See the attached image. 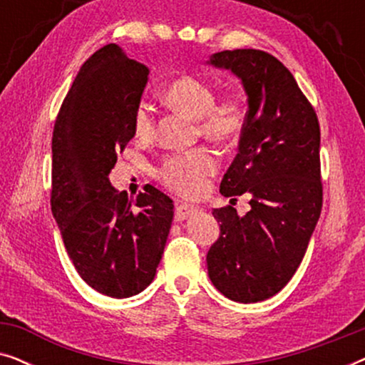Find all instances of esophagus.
<instances>
[{"instance_id": "esophagus-1", "label": "esophagus", "mask_w": 365, "mask_h": 365, "mask_svg": "<svg viewBox=\"0 0 365 365\" xmlns=\"http://www.w3.org/2000/svg\"><path fill=\"white\" fill-rule=\"evenodd\" d=\"M196 211H197V207L191 206V204L178 202L176 209H174V217H176V221H184V219H187L191 214H194Z\"/></svg>"}]
</instances>
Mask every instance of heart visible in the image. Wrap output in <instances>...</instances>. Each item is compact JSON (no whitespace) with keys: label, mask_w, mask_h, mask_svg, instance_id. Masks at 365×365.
<instances>
[{"label":"heart","mask_w":365,"mask_h":365,"mask_svg":"<svg viewBox=\"0 0 365 365\" xmlns=\"http://www.w3.org/2000/svg\"><path fill=\"white\" fill-rule=\"evenodd\" d=\"M164 101L179 113L196 119L197 133L217 144L236 143L249 121L247 103L239 94L216 99L212 84L196 76H181L164 89ZM156 114L148 103H139L133 114L134 136L151 141L156 134ZM219 161L207 148L169 154L156 168V178L164 187L184 197H197L206 191L217 173Z\"/></svg>","instance_id":"obj_1"}]
</instances>
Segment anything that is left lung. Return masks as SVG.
Here are the masks:
<instances>
[{
  "label": "left lung",
  "instance_id": "left-lung-1",
  "mask_svg": "<svg viewBox=\"0 0 365 365\" xmlns=\"http://www.w3.org/2000/svg\"><path fill=\"white\" fill-rule=\"evenodd\" d=\"M211 64L242 79L249 121L221 182L226 197L251 194V211L214 209L217 241L207 251L214 287L236 302H259L291 281L322 209L321 128L291 71L261 49L216 53Z\"/></svg>",
  "mask_w": 365,
  "mask_h": 365
}]
</instances>
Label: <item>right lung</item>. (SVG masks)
<instances>
[{"label":"right lung","instance_id":"add662e5","mask_svg":"<svg viewBox=\"0 0 365 365\" xmlns=\"http://www.w3.org/2000/svg\"><path fill=\"white\" fill-rule=\"evenodd\" d=\"M146 64L116 44L99 48L63 99L53 129L51 211L84 282L109 297H131L156 276L173 221V201L148 186L136 199L108 174L134 138L133 114Z\"/></svg>","mask_w":365,"mask_h":365}]
</instances>
